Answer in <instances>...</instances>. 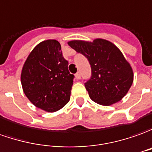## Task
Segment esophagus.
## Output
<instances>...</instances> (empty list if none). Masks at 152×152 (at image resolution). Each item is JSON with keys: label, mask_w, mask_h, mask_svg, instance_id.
I'll return each instance as SVG.
<instances>
[{"label": "esophagus", "mask_w": 152, "mask_h": 152, "mask_svg": "<svg viewBox=\"0 0 152 152\" xmlns=\"http://www.w3.org/2000/svg\"><path fill=\"white\" fill-rule=\"evenodd\" d=\"M75 76H76V78L77 79V80L80 79V72H77L76 75H75Z\"/></svg>", "instance_id": "34e87169"}]
</instances>
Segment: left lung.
Here are the masks:
<instances>
[{
  "label": "left lung",
  "mask_w": 152,
  "mask_h": 152,
  "mask_svg": "<svg viewBox=\"0 0 152 152\" xmlns=\"http://www.w3.org/2000/svg\"><path fill=\"white\" fill-rule=\"evenodd\" d=\"M68 45L84 55L91 67V76L85 83L90 98L102 106H111L126 95L133 83V71L121 51L109 41L74 40Z\"/></svg>",
  "instance_id": "8db88e82"
}]
</instances>
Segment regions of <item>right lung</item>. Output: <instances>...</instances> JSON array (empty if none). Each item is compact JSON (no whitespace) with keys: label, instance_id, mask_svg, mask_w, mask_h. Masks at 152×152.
<instances>
[{"label":"right lung","instance_id":"1","mask_svg":"<svg viewBox=\"0 0 152 152\" xmlns=\"http://www.w3.org/2000/svg\"><path fill=\"white\" fill-rule=\"evenodd\" d=\"M73 78L56 40L39 43L29 54L20 74L26 97L48 112L59 111L70 101Z\"/></svg>","mask_w":152,"mask_h":152}]
</instances>
